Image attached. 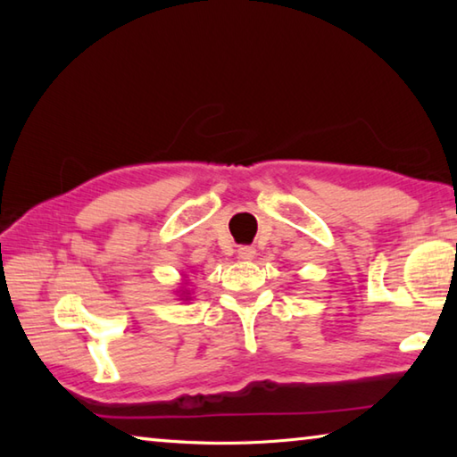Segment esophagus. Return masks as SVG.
<instances>
[{
  "label": "esophagus",
  "instance_id": "34e87169",
  "mask_svg": "<svg viewBox=\"0 0 457 457\" xmlns=\"http://www.w3.org/2000/svg\"><path fill=\"white\" fill-rule=\"evenodd\" d=\"M237 256H239V260H253V256H256V247H253V245H239L237 247Z\"/></svg>",
  "mask_w": 457,
  "mask_h": 457
}]
</instances>
